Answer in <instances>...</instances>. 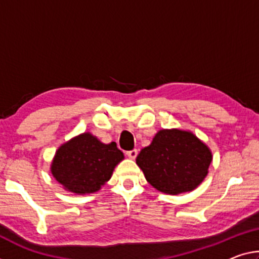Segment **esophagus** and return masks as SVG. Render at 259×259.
Returning a JSON list of instances; mask_svg holds the SVG:
<instances>
[{
  "instance_id": "obj_1",
  "label": "esophagus",
  "mask_w": 259,
  "mask_h": 259,
  "mask_svg": "<svg viewBox=\"0 0 259 259\" xmlns=\"http://www.w3.org/2000/svg\"><path fill=\"white\" fill-rule=\"evenodd\" d=\"M126 155L131 158V160H134V158L137 157V155H138V150H137V149L130 150V152H127V153H126Z\"/></svg>"
}]
</instances>
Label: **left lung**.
I'll use <instances>...</instances> for the list:
<instances>
[{"label":"left lung","mask_w":259,"mask_h":259,"mask_svg":"<svg viewBox=\"0 0 259 259\" xmlns=\"http://www.w3.org/2000/svg\"><path fill=\"white\" fill-rule=\"evenodd\" d=\"M212 160L208 146L196 134L165 128L141 149L137 164L154 189L175 196L198 188L207 176Z\"/></svg>","instance_id":"1"}]
</instances>
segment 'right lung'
I'll use <instances>...</instances> for the list:
<instances>
[{
	"label": "right lung",
	"instance_id": "add662e5",
	"mask_svg": "<svg viewBox=\"0 0 259 259\" xmlns=\"http://www.w3.org/2000/svg\"><path fill=\"white\" fill-rule=\"evenodd\" d=\"M124 158L116 142L103 143L84 132L59 147L51 163V174L66 191L83 196L101 190Z\"/></svg>",
	"mask_w": 259,
	"mask_h": 259
}]
</instances>
